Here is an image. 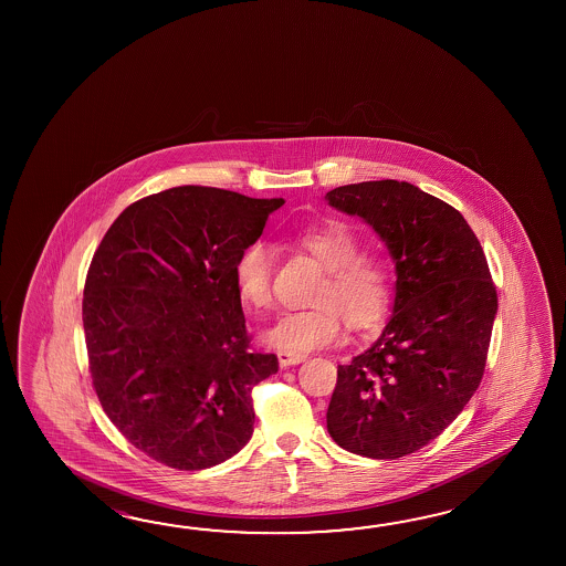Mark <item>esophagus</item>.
I'll use <instances>...</instances> for the list:
<instances>
[{
    "label": "esophagus",
    "instance_id": "1",
    "mask_svg": "<svg viewBox=\"0 0 566 566\" xmlns=\"http://www.w3.org/2000/svg\"><path fill=\"white\" fill-rule=\"evenodd\" d=\"M277 358L281 368H289V366H295V364L305 360L303 354H289V352H277Z\"/></svg>",
    "mask_w": 566,
    "mask_h": 566
}]
</instances>
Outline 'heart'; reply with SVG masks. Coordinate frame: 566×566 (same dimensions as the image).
Returning a JSON list of instances; mask_svg holds the SVG:
<instances>
[{
  "instance_id": "1",
  "label": "heart",
  "mask_w": 566,
  "mask_h": 566,
  "mask_svg": "<svg viewBox=\"0 0 566 566\" xmlns=\"http://www.w3.org/2000/svg\"><path fill=\"white\" fill-rule=\"evenodd\" d=\"M303 251L324 266L325 279L313 295L315 307L283 313L265 332L273 348L307 354L334 344L342 322L352 332H368L385 322L392 305V273L382 256L363 253L360 234L342 220H329L297 237ZM275 251L254 241L234 263V283L241 300L254 310L273 305Z\"/></svg>"
}]
</instances>
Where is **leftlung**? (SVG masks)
Instances as JSON below:
<instances>
[{"mask_svg": "<svg viewBox=\"0 0 566 566\" xmlns=\"http://www.w3.org/2000/svg\"><path fill=\"white\" fill-rule=\"evenodd\" d=\"M382 239L397 269L380 337L337 366L327 431L349 453L405 458L437 439L478 390L497 293L478 237L453 206L409 181H360L325 193Z\"/></svg>", "mask_w": 566, "mask_h": 566, "instance_id": "left-lung-1", "label": "left lung"}]
</instances>
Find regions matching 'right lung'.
Returning <instances> with one entry per match:
<instances>
[{"mask_svg": "<svg viewBox=\"0 0 566 566\" xmlns=\"http://www.w3.org/2000/svg\"><path fill=\"white\" fill-rule=\"evenodd\" d=\"M283 198L180 186L127 206L88 266V370L103 410L147 458L196 471L253 434L254 386L279 370L251 349L239 254Z\"/></svg>", "mask_w": 566, "mask_h": 566, "instance_id": "1", "label": "right lung"}]
</instances>
